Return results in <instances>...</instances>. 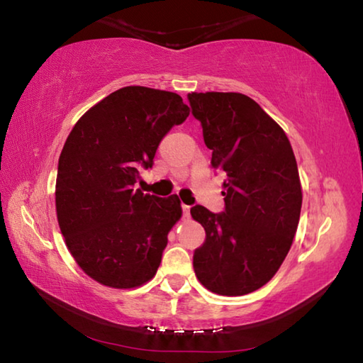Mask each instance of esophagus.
Listing matches in <instances>:
<instances>
[{"label":"esophagus","instance_id":"obj_1","mask_svg":"<svg viewBox=\"0 0 363 363\" xmlns=\"http://www.w3.org/2000/svg\"><path fill=\"white\" fill-rule=\"evenodd\" d=\"M182 214L186 218H189L190 216V206L189 205H182Z\"/></svg>","mask_w":363,"mask_h":363}]
</instances>
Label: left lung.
I'll use <instances>...</instances> for the list:
<instances>
[{
  "label": "left lung",
  "mask_w": 363,
  "mask_h": 363,
  "mask_svg": "<svg viewBox=\"0 0 363 363\" xmlns=\"http://www.w3.org/2000/svg\"><path fill=\"white\" fill-rule=\"evenodd\" d=\"M187 97L213 150L211 167L227 174L223 213L190 210L206 232L194 270L210 291L242 296L266 285L291 248L303 205L296 158L285 131L251 97Z\"/></svg>",
  "instance_id": "obj_1"
}]
</instances>
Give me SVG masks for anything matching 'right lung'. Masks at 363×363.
I'll return each instance as SVG.
<instances>
[{
	"label": "right lung",
	"instance_id": "add662e5",
	"mask_svg": "<svg viewBox=\"0 0 363 363\" xmlns=\"http://www.w3.org/2000/svg\"><path fill=\"white\" fill-rule=\"evenodd\" d=\"M189 113L179 94L126 86L91 107L67 138L56 181L59 227L73 259L99 284L136 288L157 274L181 200L134 184Z\"/></svg>",
	"mask_w": 363,
	"mask_h": 363
}]
</instances>
